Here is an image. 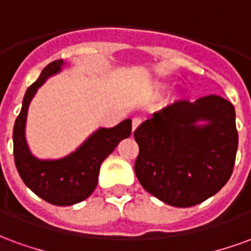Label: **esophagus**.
<instances>
[{
    "mask_svg": "<svg viewBox=\"0 0 251 251\" xmlns=\"http://www.w3.org/2000/svg\"><path fill=\"white\" fill-rule=\"evenodd\" d=\"M142 124V118H140V117H137V118H134V120L131 121V129H133V131L136 130L138 126L141 125Z\"/></svg>",
    "mask_w": 251,
    "mask_h": 251,
    "instance_id": "esophagus-1",
    "label": "esophagus"
}]
</instances>
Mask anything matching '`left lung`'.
<instances>
[{"instance_id":"1","label":"left lung","mask_w":251,"mask_h":251,"mask_svg":"<svg viewBox=\"0 0 251 251\" xmlns=\"http://www.w3.org/2000/svg\"><path fill=\"white\" fill-rule=\"evenodd\" d=\"M208 120L196 126L198 120ZM137 179L149 194L175 207L204 201L231 177L238 149L235 109L219 95L181 99L134 131Z\"/></svg>"}]
</instances>
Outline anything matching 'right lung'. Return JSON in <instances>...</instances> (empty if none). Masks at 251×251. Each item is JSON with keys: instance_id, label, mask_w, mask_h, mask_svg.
<instances>
[{"instance_id": "add662e5", "label": "right lung", "mask_w": 251, "mask_h": 251, "mask_svg": "<svg viewBox=\"0 0 251 251\" xmlns=\"http://www.w3.org/2000/svg\"><path fill=\"white\" fill-rule=\"evenodd\" d=\"M63 60L44 67L40 76L25 93L23 107L13 127V154L16 168L25 185L37 196L55 205H71L87 199L97 184L100 164L115 147L131 133V121L125 120L111 129H99L76 152L53 161H41L30 154L24 129L28 106L48 76L60 71Z\"/></svg>"}]
</instances>
